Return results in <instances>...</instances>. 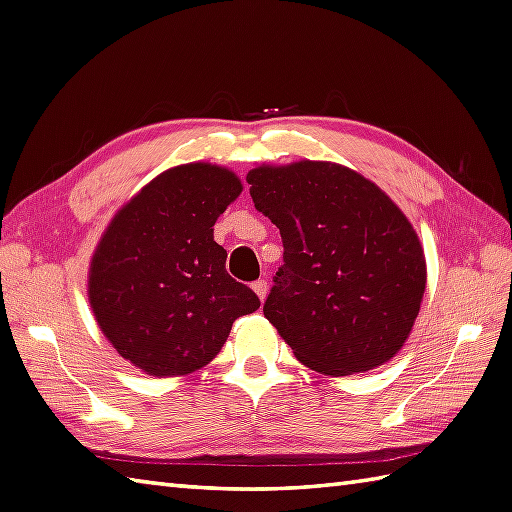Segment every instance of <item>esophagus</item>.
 Here are the masks:
<instances>
[{
  "instance_id": "1",
  "label": "esophagus",
  "mask_w": 512,
  "mask_h": 512,
  "mask_svg": "<svg viewBox=\"0 0 512 512\" xmlns=\"http://www.w3.org/2000/svg\"><path fill=\"white\" fill-rule=\"evenodd\" d=\"M252 289L256 291V296L260 298V302L267 298V280H256V283L252 285Z\"/></svg>"
}]
</instances>
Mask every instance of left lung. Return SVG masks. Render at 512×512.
Segmentation results:
<instances>
[{
  "label": "left lung",
  "instance_id": "8db88e82",
  "mask_svg": "<svg viewBox=\"0 0 512 512\" xmlns=\"http://www.w3.org/2000/svg\"><path fill=\"white\" fill-rule=\"evenodd\" d=\"M247 183L256 210L283 238L263 311L294 356L325 375L389 362L426 289L424 249L409 218L378 185L329 161L260 165Z\"/></svg>",
  "mask_w": 512,
  "mask_h": 512
}]
</instances>
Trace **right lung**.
Instances as JSON below:
<instances>
[{
	"mask_svg": "<svg viewBox=\"0 0 512 512\" xmlns=\"http://www.w3.org/2000/svg\"><path fill=\"white\" fill-rule=\"evenodd\" d=\"M243 192L234 172L187 163L114 214L90 263L88 298L112 347L154 378L210 364L260 300L227 274L214 223Z\"/></svg>",
	"mask_w": 512,
	"mask_h": 512,
	"instance_id": "obj_1",
	"label": "right lung"
}]
</instances>
